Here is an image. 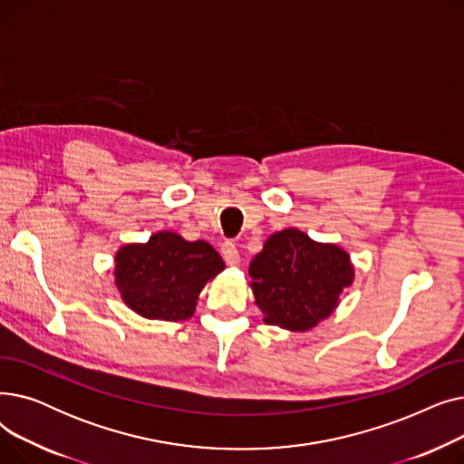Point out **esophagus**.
Masks as SVG:
<instances>
[{"mask_svg":"<svg viewBox=\"0 0 464 464\" xmlns=\"http://www.w3.org/2000/svg\"><path fill=\"white\" fill-rule=\"evenodd\" d=\"M222 256H224V259H226V263L227 265H238V261H240V256H238V250H237V246L233 245V242H224L222 245Z\"/></svg>","mask_w":464,"mask_h":464,"instance_id":"1","label":"esophagus"}]
</instances>
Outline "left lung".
<instances>
[{
    "mask_svg": "<svg viewBox=\"0 0 464 464\" xmlns=\"http://www.w3.org/2000/svg\"><path fill=\"white\" fill-rule=\"evenodd\" d=\"M250 278L265 324L308 331L333 314L353 266L343 248L289 227L266 238L250 263Z\"/></svg>",
    "mask_w": 464,
    "mask_h": 464,
    "instance_id": "left-lung-1",
    "label": "left lung"
}]
</instances>
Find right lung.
Returning <instances> with one entry per match:
<instances>
[{
	"instance_id": "obj_1",
	"label": "right lung",
	"mask_w": 464,
	"mask_h": 464,
	"mask_svg": "<svg viewBox=\"0 0 464 464\" xmlns=\"http://www.w3.org/2000/svg\"><path fill=\"white\" fill-rule=\"evenodd\" d=\"M114 276L121 299L149 320L191 318L205 284L226 269L224 259L205 240L188 242L160 231L144 245L116 254Z\"/></svg>"
}]
</instances>
